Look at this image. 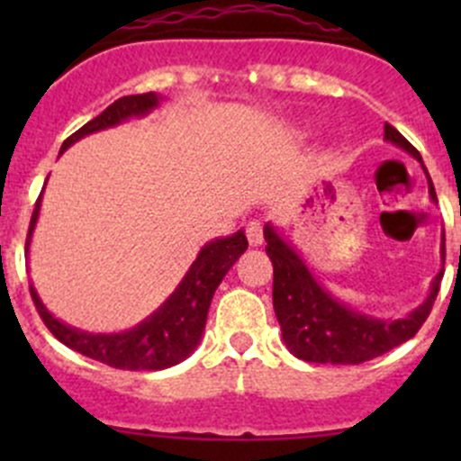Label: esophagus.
I'll use <instances>...</instances> for the list:
<instances>
[{"label": "esophagus", "instance_id": "1", "mask_svg": "<svg viewBox=\"0 0 461 461\" xmlns=\"http://www.w3.org/2000/svg\"><path fill=\"white\" fill-rule=\"evenodd\" d=\"M245 234H248V240L252 248H258L263 243V222L260 221H249L245 225Z\"/></svg>", "mask_w": 461, "mask_h": 461}]
</instances>
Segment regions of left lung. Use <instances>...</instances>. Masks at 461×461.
Masks as SVG:
<instances>
[{"label": "left lung", "mask_w": 461, "mask_h": 461, "mask_svg": "<svg viewBox=\"0 0 461 461\" xmlns=\"http://www.w3.org/2000/svg\"><path fill=\"white\" fill-rule=\"evenodd\" d=\"M384 138L421 162L420 151L393 124L385 122ZM429 192L432 201H437L430 178ZM263 234L267 240L265 252L274 265V312L287 350L299 359L310 364H364L415 337L429 319L444 269L432 281L430 294L426 296L424 303L412 310L408 317L394 321L376 319L357 312L350 305L328 294L310 274L303 258L278 236L272 225H265ZM441 257H446V240H441Z\"/></svg>", "instance_id": "left-lung-1"}]
</instances>
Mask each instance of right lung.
<instances>
[{"label":"right lung","instance_id":"obj_1","mask_svg":"<svg viewBox=\"0 0 461 461\" xmlns=\"http://www.w3.org/2000/svg\"><path fill=\"white\" fill-rule=\"evenodd\" d=\"M160 97L156 93H142V95H124L115 100L113 104L106 106L97 118L86 122L85 127L77 129L73 136H68L62 144V151H67L73 142L88 133L102 131V129L115 127L129 118H140L149 111L156 109ZM59 151V153H62ZM41 194L37 198L35 209H32L29 239H26V252H29L31 236L35 230L37 216H40ZM248 249V239L243 230L227 239H216L207 243L185 274L180 285L176 287L174 294L136 328L120 334H91L85 330L71 328L62 323L44 308V303L37 296L35 287L31 285L32 303L46 328L50 330L58 341L68 346L80 355L91 357V359L102 361L111 368L120 370H162L169 366L180 364L187 359L196 346L201 343L204 323H207V310L213 299V292L221 285L222 276L230 272L231 265L239 260L240 254Z\"/></svg>","mask_w":461,"mask_h":461}]
</instances>
